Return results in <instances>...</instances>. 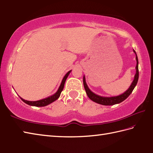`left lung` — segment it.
I'll use <instances>...</instances> for the list:
<instances>
[{"mask_svg": "<svg viewBox=\"0 0 153 153\" xmlns=\"http://www.w3.org/2000/svg\"><path fill=\"white\" fill-rule=\"evenodd\" d=\"M134 52L135 53V56H136L135 57V59H136V62H137L136 67H135L136 73H135V74L134 76V79L133 80V82H131V85L130 87H129L128 89L126 91H124L123 94L119 95V96H113V97H104V96H99V95L94 94L90 90V88H88L87 84L86 82L85 76L84 75L83 84H84V89H85V90H86L87 96L91 100H92L93 101H94V102H96L97 103H99V104L103 105H113L115 104H118V103L123 102V101H124L129 96H130L131 93L132 92V91L134 90V88L135 87V86H136L137 81H138V79H139L138 58H137L136 52H135V51L134 50Z\"/></svg>", "mask_w": 153, "mask_h": 153, "instance_id": "1", "label": "left lung"}]
</instances>
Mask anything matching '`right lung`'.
<instances>
[{
    "label": "right lung",
    "mask_w": 153,
    "mask_h": 153,
    "mask_svg": "<svg viewBox=\"0 0 153 153\" xmlns=\"http://www.w3.org/2000/svg\"><path fill=\"white\" fill-rule=\"evenodd\" d=\"M71 72V70L69 71V72H67V74H65V76H64L63 79L62 81V83H61L60 86L58 88V90L56 91V92L53 95L51 96H49L46 98H45V99H42V100H40L39 101H27L23 100V98H21V100L23 101V102L25 103L26 104H27L29 105H30V106H35V107H45L46 106V105H48L50 103H52L53 101H55L56 100H57L60 96V94L62 93V90H63V88H64V85H65V82L66 81L67 78L69 76V74H70V73Z\"/></svg>",
    "instance_id": "obj_1"
}]
</instances>
